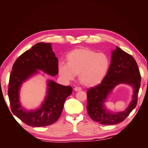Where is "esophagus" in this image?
I'll return each instance as SVG.
<instances>
[{"mask_svg": "<svg viewBox=\"0 0 148 148\" xmlns=\"http://www.w3.org/2000/svg\"><path fill=\"white\" fill-rule=\"evenodd\" d=\"M75 91H81L82 90V88H80V87H78V86H77V87H75Z\"/></svg>", "mask_w": 148, "mask_h": 148, "instance_id": "1", "label": "esophagus"}]
</instances>
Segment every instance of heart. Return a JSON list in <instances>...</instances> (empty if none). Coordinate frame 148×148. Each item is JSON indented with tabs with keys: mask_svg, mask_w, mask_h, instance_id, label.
Listing matches in <instances>:
<instances>
[{
	"mask_svg": "<svg viewBox=\"0 0 148 148\" xmlns=\"http://www.w3.org/2000/svg\"><path fill=\"white\" fill-rule=\"evenodd\" d=\"M66 60V64L61 63L58 67L60 77L70 81L79 75V82L88 87L101 83L110 66L108 56L88 48L71 51Z\"/></svg>",
	"mask_w": 148,
	"mask_h": 148,
	"instance_id": "b5f03b06",
	"label": "heart"
}]
</instances>
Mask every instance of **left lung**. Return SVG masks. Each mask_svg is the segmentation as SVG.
Wrapping results in <instances>:
<instances>
[{"label": "left lung", "instance_id": "8db88e82", "mask_svg": "<svg viewBox=\"0 0 148 148\" xmlns=\"http://www.w3.org/2000/svg\"><path fill=\"white\" fill-rule=\"evenodd\" d=\"M125 83L134 87L133 99L125 111L113 113L105 109L103 103L107 96L119 84ZM141 84V75L135 59L119 47L112 52L111 64L102 82L87 90V111L95 122L102 125H115L126 119L135 108Z\"/></svg>", "mask_w": 148, "mask_h": 148}]
</instances>
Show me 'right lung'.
Segmentation results:
<instances>
[{"label":"right lung","mask_w":148,"mask_h":148,"mask_svg":"<svg viewBox=\"0 0 148 148\" xmlns=\"http://www.w3.org/2000/svg\"><path fill=\"white\" fill-rule=\"evenodd\" d=\"M59 61L52 51L51 43L39 42L17 58L12 66L8 83V95L11 110L22 122L31 127H45L55 123L60 117L66 97L72 88L49 80L46 99L36 110L26 111L21 108L18 93L21 83L41 70L51 76L59 73Z\"/></svg>","instance_id":"1"}]
</instances>
